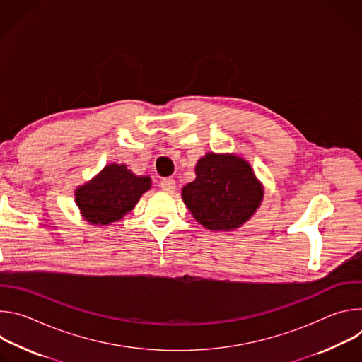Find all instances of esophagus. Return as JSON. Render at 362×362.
Instances as JSON below:
<instances>
[{
    "instance_id": "esophagus-1",
    "label": "esophagus",
    "mask_w": 362,
    "mask_h": 362,
    "mask_svg": "<svg viewBox=\"0 0 362 362\" xmlns=\"http://www.w3.org/2000/svg\"><path fill=\"white\" fill-rule=\"evenodd\" d=\"M160 187L166 192H175L176 189V182L172 179V177H166L160 182Z\"/></svg>"
}]
</instances>
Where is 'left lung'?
I'll list each match as a JSON object with an SVG mask.
<instances>
[{"label": "left lung", "mask_w": 362, "mask_h": 362, "mask_svg": "<svg viewBox=\"0 0 362 362\" xmlns=\"http://www.w3.org/2000/svg\"><path fill=\"white\" fill-rule=\"evenodd\" d=\"M194 172L196 179L182 189V199L204 228L238 229L261 206L264 187L250 165L236 154H204Z\"/></svg>", "instance_id": "obj_1"}]
</instances>
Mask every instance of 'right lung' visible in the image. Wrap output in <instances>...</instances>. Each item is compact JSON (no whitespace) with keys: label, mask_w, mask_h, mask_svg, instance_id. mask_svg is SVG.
<instances>
[{"label":"right lung","mask_w":362,"mask_h":362,"mask_svg":"<svg viewBox=\"0 0 362 362\" xmlns=\"http://www.w3.org/2000/svg\"><path fill=\"white\" fill-rule=\"evenodd\" d=\"M151 186L148 176H136L126 165H109L76 189V203L93 225H110L129 214Z\"/></svg>","instance_id":"add662e5"}]
</instances>
